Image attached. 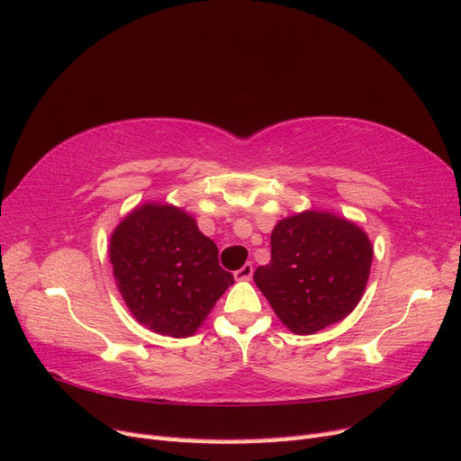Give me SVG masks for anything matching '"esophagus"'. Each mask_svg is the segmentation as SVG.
<instances>
[{"label":"esophagus","instance_id":"34e87169","mask_svg":"<svg viewBox=\"0 0 461 461\" xmlns=\"http://www.w3.org/2000/svg\"><path fill=\"white\" fill-rule=\"evenodd\" d=\"M254 275V265L252 263H246L239 271H234V278L236 281H249Z\"/></svg>","mask_w":461,"mask_h":461}]
</instances>
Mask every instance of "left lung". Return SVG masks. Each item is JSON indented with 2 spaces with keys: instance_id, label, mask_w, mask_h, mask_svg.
Returning a JSON list of instances; mask_svg holds the SVG:
<instances>
[{
  "instance_id": "obj_1",
  "label": "left lung",
  "mask_w": 461,
  "mask_h": 461,
  "mask_svg": "<svg viewBox=\"0 0 461 461\" xmlns=\"http://www.w3.org/2000/svg\"><path fill=\"white\" fill-rule=\"evenodd\" d=\"M371 259V242L354 222L303 212L275 227L271 261L256 269L254 281L292 332L313 334L356 308Z\"/></svg>"
}]
</instances>
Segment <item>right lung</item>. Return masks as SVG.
<instances>
[{
  "label": "right lung",
  "mask_w": 461,
  "mask_h": 461,
  "mask_svg": "<svg viewBox=\"0 0 461 461\" xmlns=\"http://www.w3.org/2000/svg\"><path fill=\"white\" fill-rule=\"evenodd\" d=\"M109 258L138 323L175 339L196 332L234 283L219 265L215 242L173 205L134 209L111 236Z\"/></svg>",
  "instance_id": "1"
}]
</instances>
